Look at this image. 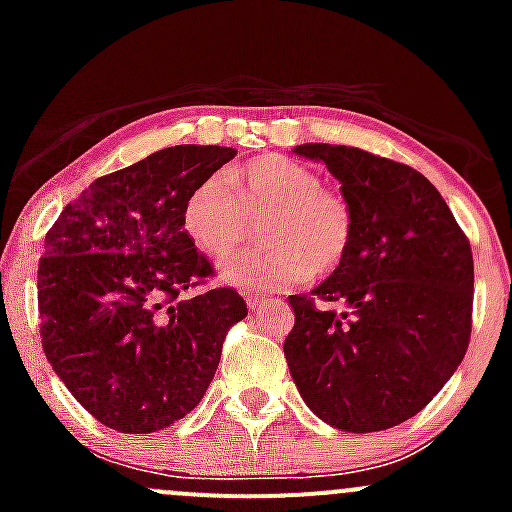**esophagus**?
<instances>
[{
    "label": "esophagus",
    "mask_w": 512,
    "mask_h": 512,
    "mask_svg": "<svg viewBox=\"0 0 512 512\" xmlns=\"http://www.w3.org/2000/svg\"><path fill=\"white\" fill-rule=\"evenodd\" d=\"M245 302H247V307L255 309V307H260V304H265L267 297H262V294H245Z\"/></svg>",
    "instance_id": "obj_1"
}]
</instances>
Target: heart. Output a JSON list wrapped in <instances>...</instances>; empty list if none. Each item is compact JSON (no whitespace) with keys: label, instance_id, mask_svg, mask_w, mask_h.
<instances>
[{"label":"heart","instance_id":"heart-1","mask_svg":"<svg viewBox=\"0 0 512 512\" xmlns=\"http://www.w3.org/2000/svg\"><path fill=\"white\" fill-rule=\"evenodd\" d=\"M250 218H265L262 245L223 265V277L237 287L302 285L312 275H332L352 255L356 223L349 200L292 158L265 153L227 178L208 175L183 205L185 230L213 257L230 255L250 235Z\"/></svg>","mask_w":512,"mask_h":512}]
</instances>
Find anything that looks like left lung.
Instances as JSON below:
<instances>
[{"instance_id":"obj_1","label":"left lung","mask_w":512,"mask_h":512,"mask_svg":"<svg viewBox=\"0 0 512 512\" xmlns=\"http://www.w3.org/2000/svg\"><path fill=\"white\" fill-rule=\"evenodd\" d=\"M294 153L327 163L352 205L356 235L332 277L312 294H289V374L322 421L354 433L384 431L416 416L466 356L471 242L411 165L329 143Z\"/></svg>"}]
</instances>
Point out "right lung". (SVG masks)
Segmentation results:
<instances>
[{"label": "right lung", "mask_w": 512, "mask_h": 512, "mask_svg": "<svg viewBox=\"0 0 512 512\" xmlns=\"http://www.w3.org/2000/svg\"><path fill=\"white\" fill-rule=\"evenodd\" d=\"M237 151L173 146L96 178L44 237L36 272L46 359L103 426L151 433L203 399L232 324V287L203 289L215 267L183 225L195 185Z\"/></svg>", "instance_id": "right-lung-1"}]
</instances>
